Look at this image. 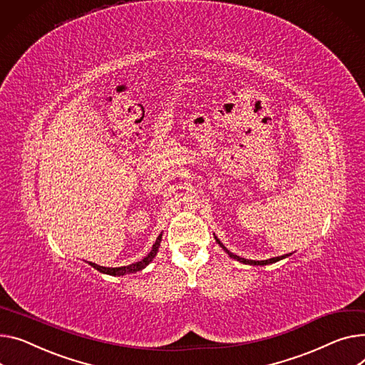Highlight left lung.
Instances as JSON below:
<instances>
[{"mask_svg": "<svg viewBox=\"0 0 365 365\" xmlns=\"http://www.w3.org/2000/svg\"><path fill=\"white\" fill-rule=\"evenodd\" d=\"M215 237V240H217V244L220 245L227 254H229V257L230 258H233V259H236V261H239V262H244V264H250V265H267V264H273V262H277V261H280V259H283V258H286V257H289L290 254H286V255H282V257H274V258H270V259H264V261H255V259H247V258H242V257H239V255H235V254H232L220 240L217 239V236H214Z\"/></svg>", "mask_w": 365, "mask_h": 365, "instance_id": "1", "label": "left lung"}]
</instances>
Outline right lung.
<instances>
[{
    "instance_id": "obj_1",
    "label": "right lung",
    "mask_w": 365,
    "mask_h": 365,
    "mask_svg": "<svg viewBox=\"0 0 365 365\" xmlns=\"http://www.w3.org/2000/svg\"><path fill=\"white\" fill-rule=\"evenodd\" d=\"M161 236H163V233L158 235V237H157V240H155V244L153 245L151 252H150L147 257H145V258H142L140 261H138V262H133V264H129V265H123V267H103V265H98V264H95V262H89V265H92L93 269L98 270L100 273L110 274V276H125V274H130V273L140 272L142 269H145V267H147V265L155 258V255H157V252H158V248H160Z\"/></svg>"
}]
</instances>
